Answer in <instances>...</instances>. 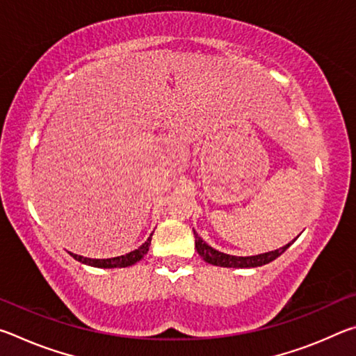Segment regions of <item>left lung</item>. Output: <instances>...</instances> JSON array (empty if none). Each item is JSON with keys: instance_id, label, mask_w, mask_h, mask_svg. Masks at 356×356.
<instances>
[{"instance_id": "left-lung-1", "label": "left lung", "mask_w": 356, "mask_h": 356, "mask_svg": "<svg viewBox=\"0 0 356 356\" xmlns=\"http://www.w3.org/2000/svg\"><path fill=\"white\" fill-rule=\"evenodd\" d=\"M193 234H195V238H196L195 240V245H196V251L200 252V256L206 262L212 264V265H218V267H234V268L261 267V265H265V264L275 261L276 257H280L282 252H284L289 248V246L292 245V243H287L286 246H282V248H280V250L264 252V254L248 256V257H238V256L225 254V252H220V251L213 250L212 246H209L200 236H197L195 229H193Z\"/></svg>"}]
</instances>
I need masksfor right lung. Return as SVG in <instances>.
<instances>
[{"mask_svg":"<svg viewBox=\"0 0 356 356\" xmlns=\"http://www.w3.org/2000/svg\"><path fill=\"white\" fill-rule=\"evenodd\" d=\"M150 240H152V234H150V237L147 238V242H144L138 250L130 251V252H127V254H124V256H118V257H111V259H89V257H83V256L74 254V252H70V256L74 257L75 261L81 262V264H86V265H91V267H99V268L129 267V265H134L138 261H141L144 254H147L149 246H150Z\"/></svg>","mask_w":356,"mask_h":356,"instance_id":"right-lung-1","label":"right lung"}]
</instances>
